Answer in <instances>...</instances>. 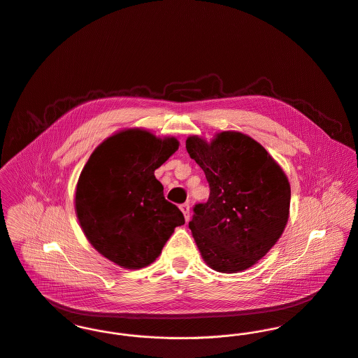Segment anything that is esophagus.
<instances>
[{
  "label": "esophagus",
  "instance_id": "obj_1",
  "mask_svg": "<svg viewBox=\"0 0 358 358\" xmlns=\"http://www.w3.org/2000/svg\"><path fill=\"white\" fill-rule=\"evenodd\" d=\"M180 208H181V211H182V214H184L185 220H187V221H189V215H191V207H189V203H184V204H181V206H180Z\"/></svg>",
  "mask_w": 358,
  "mask_h": 358
}]
</instances>
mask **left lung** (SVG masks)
I'll return each mask as SVG.
<instances>
[{"mask_svg":"<svg viewBox=\"0 0 358 358\" xmlns=\"http://www.w3.org/2000/svg\"><path fill=\"white\" fill-rule=\"evenodd\" d=\"M187 151L210 187L189 222L203 259L222 273L252 266L288 221L291 188L284 171L261 144L238 131H222L210 144L188 137Z\"/></svg>","mask_w":358,"mask_h":358,"instance_id":"1","label":"left lung"}]
</instances>
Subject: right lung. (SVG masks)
Here are the masks:
<instances>
[{
  "label": "right lung",
  "mask_w": 358,
  "mask_h": 358,
  "mask_svg": "<svg viewBox=\"0 0 358 358\" xmlns=\"http://www.w3.org/2000/svg\"><path fill=\"white\" fill-rule=\"evenodd\" d=\"M177 148L176 138L162 140L138 129L120 131L94 150L80 173L76 210L82 231L122 268L154 262L174 228L185 224L155 177Z\"/></svg>",
  "instance_id": "add662e5"
}]
</instances>
